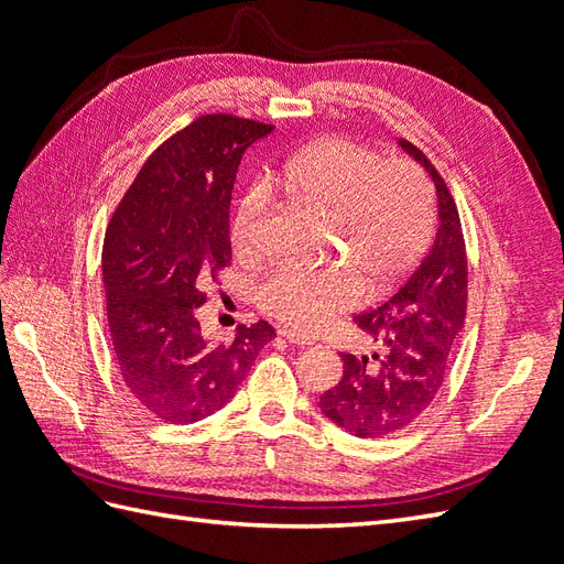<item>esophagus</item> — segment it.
Here are the masks:
<instances>
[{"instance_id": "esophagus-1", "label": "esophagus", "mask_w": 564, "mask_h": 564, "mask_svg": "<svg viewBox=\"0 0 564 564\" xmlns=\"http://www.w3.org/2000/svg\"><path fill=\"white\" fill-rule=\"evenodd\" d=\"M278 334L280 336H284L289 344H296V346H311L313 344V336H308V334H303V332H296V329H286V327H280L278 329Z\"/></svg>"}]
</instances>
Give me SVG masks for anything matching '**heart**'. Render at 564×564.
Wrapping results in <instances>:
<instances>
[{
  "label": "heart",
  "instance_id": "obj_1",
  "mask_svg": "<svg viewBox=\"0 0 564 564\" xmlns=\"http://www.w3.org/2000/svg\"><path fill=\"white\" fill-rule=\"evenodd\" d=\"M284 191L332 212L334 240L371 292L412 270L435 230V195L412 160H383L379 150L350 139H322L286 158L275 172ZM265 187L240 197L230 220V242L245 261L263 253ZM362 294V280L338 261L289 259L272 268L259 289L261 308L289 327L313 332L348 311Z\"/></svg>",
  "mask_w": 564,
  "mask_h": 564
}]
</instances>
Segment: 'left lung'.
Masks as SVG:
<instances>
[{
	"instance_id": "8db88e82",
	"label": "left lung",
	"mask_w": 564,
	"mask_h": 564,
	"mask_svg": "<svg viewBox=\"0 0 564 564\" xmlns=\"http://www.w3.org/2000/svg\"><path fill=\"white\" fill-rule=\"evenodd\" d=\"M400 145L433 176L440 226L431 251L398 292L355 317L373 344L344 352V377L319 395V409L357 437H386L412 425L435 400L468 308V256L456 202L445 178L414 143Z\"/></svg>"
}]
</instances>
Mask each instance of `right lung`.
<instances>
[{"mask_svg": "<svg viewBox=\"0 0 564 564\" xmlns=\"http://www.w3.org/2000/svg\"><path fill=\"white\" fill-rule=\"evenodd\" d=\"M272 124L202 115L141 166L110 218L104 286L119 377L150 416L195 423L232 400L275 338L265 319L226 344L202 334V282L232 261L230 199L242 152Z\"/></svg>", "mask_w": 564, "mask_h": 564, "instance_id": "obj_1", "label": "right lung"}]
</instances>
